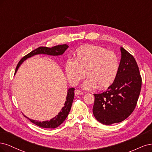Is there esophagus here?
Masks as SVG:
<instances>
[{
    "label": "esophagus",
    "instance_id": "34e87169",
    "mask_svg": "<svg viewBox=\"0 0 152 152\" xmlns=\"http://www.w3.org/2000/svg\"><path fill=\"white\" fill-rule=\"evenodd\" d=\"M75 95H83V93L81 91H80V90H75Z\"/></svg>",
    "mask_w": 152,
    "mask_h": 152
}]
</instances>
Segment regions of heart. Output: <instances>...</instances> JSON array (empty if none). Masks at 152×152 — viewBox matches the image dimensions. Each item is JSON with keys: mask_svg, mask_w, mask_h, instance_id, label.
<instances>
[{"mask_svg": "<svg viewBox=\"0 0 152 152\" xmlns=\"http://www.w3.org/2000/svg\"><path fill=\"white\" fill-rule=\"evenodd\" d=\"M75 57V60L67 59L64 66L67 80L72 85H76L85 77V71L88 77L83 83L85 90H93L96 86L104 90L115 81L119 61L114 52L100 46L85 45L77 48Z\"/></svg>", "mask_w": 152, "mask_h": 152, "instance_id": "obj_1", "label": "heart"}]
</instances>
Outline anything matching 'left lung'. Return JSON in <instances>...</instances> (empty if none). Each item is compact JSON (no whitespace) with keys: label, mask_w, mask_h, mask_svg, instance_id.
I'll return each mask as SVG.
<instances>
[{"label":"left lung","mask_w":152,"mask_h":152,"mask_svg":"<svg viewBox=\"0 0 152 152\" xmlns=\"http://www.w3.org/2000/svg\"><path fill=\"white\" fill-rule=\"evenodd\" d=\"M118 75L113 84L102 94H94L93 113L105 125L125 120L135 109L141 88V77L134 57L121 47Z\"/></svg>","instance_id":"8db88e82"}]
</instances>
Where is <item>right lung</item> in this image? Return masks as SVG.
Masks as SVG:
<instances>
[{"label": "right lung", "instance_id": "1", "mask_svg": "<svg viewBox=\"0 0 152 152\" xmlns=\"http://www.w3.org/2000/svg\"><path fill=\"white\" fill-rule=\"evenodd\" d=\"M69 47L66 44L64 45H56L55 47H53L52 48H48L46 47H40L37 48V49L31 51L30 53H29L28 54L23 57L20 61L19 62L18 64L16 67L15 74L16 73L17 71L18 70L19 67L22 64V63L25 61L28 58H30L34 56L38 55V54H45L48 56H61L62 55L64 52L67 49V48ZM75 88H70L68 89L67 93V96H66V100L64 103V106L61 110L58 112V114L53 117L50 121H35L33 119H31L28 118V117L26 115L24 116L28 118L31 122L34 123L35 124L37 125L39 127H41V128H50V129H54L57 128L58 126H59L62 122L66 120L67 117L69 114L73 99H74L75 97Z\"/></svg>", "mask_w": 152, "mask_h": 152}]
</instances>
